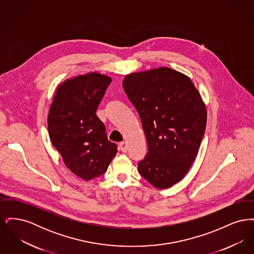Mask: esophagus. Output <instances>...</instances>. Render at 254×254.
Masks as SVG:
<instances>
[{"label":"esophagus","instance_id":"34e87169","mask_svg":"<svg viewBox=\"0 0 254 254\" xmlns=\"http://www.w3.org/2000/svg\"><path fill=\"white\" fill-rule=\"evenodd\" d=\"M119 147H120V149H121L123 152H127V143L126 142H122L119 144Z\"/></svg>","mask_w":254,"mask_h":254}]
</instances>
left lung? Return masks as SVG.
Listing matches in <instances>:
<instances>
[{
	"mask_svg": "<svg viewBox=\"0 0 254 254\" xmlns=\"http://www.w3.org/2000/svg\"><path fill=\"white\" fill-rule=\"evenodd\" d=\"M124 89L137 110L147 142L138 171L157 189L181 181L205 133L206 110L190 79L169 67L130 73Z\"/></svg>",
	"mask_w": 254,
	"mask_h": 254,
	"instance_id": "left-lung-1",
	"label": "left lung"
}]
</instances>
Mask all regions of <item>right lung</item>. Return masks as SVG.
<instances>
[{"label":"right lung","mask_w":254,"mask_h":254,"mask_svg":"<svg viewBox=\"0 0 254 254\" xmlns=\"http://www.w3.org/2000/svg\"><path fill=\"white\" fill-rule=\"evenodd\" d=\"M111 78L97 72L61 84L50 106L49 138L66 168L85 181L104 174L117 153L96 110Z\"/></svg>","instance_id":"add662e5"}]
</instances>
